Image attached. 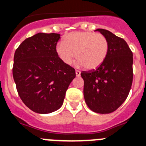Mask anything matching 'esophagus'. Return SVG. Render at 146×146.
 Listing matches in <instances>:
<instances>
[{
  "mask_svg": "<svg viewBox=\"0 0 146 146\" xmlns=\"http://www.w3.org/2000/svg\"><path fill=\"white\" fill-rule=\"evenodd\" d=\"M76 75L77 77H79L81 75V72L79 70H76Z\"/></svg>",
  "mask_w": 146,
  "mask_h": 146,
  "instance_id": "34e87169",
  "label": "esophagus"
}]
</instances>
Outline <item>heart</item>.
Wrapping results in <instances>:
<instances>
[{
  "label": "heart",
  "instance_id": "heart-1",
  "mask_svg": "<svg viewBox=\"0 0 146 146\" xmlns=\"http://www.w3.org/2000/svg\"><path fill=\"white\" fill-rule=\"evenodd\" d=\"M109 43L107 38L94 32H77L70 33L64 42L56 46V52L62 62L70 64L75 58L77 65L87 70H94L103 63L108 56Z\"/></svg>",
  "mask_w": 146,
  "mask_h": 146
}]
</instances>
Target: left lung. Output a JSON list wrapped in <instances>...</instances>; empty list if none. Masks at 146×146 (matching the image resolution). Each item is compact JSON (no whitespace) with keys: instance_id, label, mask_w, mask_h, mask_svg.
<instances>
[{"instance_id":"8db88e82","label":"left lung","mask_w":146,"mask_h":146,"mask_svg":"<svg viewBox=\"0 0 146 146\" xmlns=\"http://www.w3.org/2000/svg\"><path fill=\"white\" fill-rule=\"evenodd\" d=\"M109 43L108 56L99 67L82 72L84 97L98 113L115 111L128 97L133 82V53L124 39L107 29H97Z\"/></svg>"}]
</instances>
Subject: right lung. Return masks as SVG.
Here are the masks:
<instances>
[{
	"label": "right lung",
	"instance_id": "1",
	"mask_svg": "<svg viewBox=\"0 0 146 146\" xmlns=\"http://www.w3.org/2000/svg\"><path fill=\"white\" fill-rule=\"evenodd\" d=\"M60 34L39 33L27 38L14 55L13 75L18 94L30 110L49 113L62 107L74 68L56 52Z\"/></svg>",
	"mask_w": 146,
	"mask_h": 146
}]
</instances>
